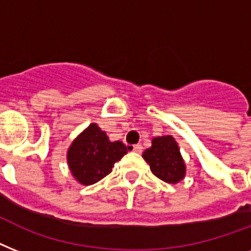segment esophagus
<instances>
[{
    "label": "esophagus",
    "instance_id": "34e87169",
    "mask_svg": "<svg viewBox=\"0 0 251 251\" xmlns=\"http://www.w3.org/2000/svg\"><path fill=\"white\" fill-rule=\"evenodd\" d=\"M142 150H143V147H142V145H134V146H133V151H134V152L141 153V152H142Z\"/></svg>",
    "mask_w": 251,
    "mask_h": 251
}]
</instances>
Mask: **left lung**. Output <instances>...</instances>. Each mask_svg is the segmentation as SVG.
I'll return each instance as SVG.
<instances>
[{
  "mask_svg": "<svg viewBox=\"0 0 251 251\" xmlns=\"http://www.w3.org/2000/svg\"><path fill=\"white\" fill-rule=\"evenodd\" d=\"M142 156L149 163L153 175L164 182L177 183L185 177L186 167L178 145L171 135L153 138L152 146Z\"/></svg>",
  "mask_w": 251,
  "mask_h": 251,
  "instance_id": "left-lung-1",
  "label": "left lung"
}]
</instances>
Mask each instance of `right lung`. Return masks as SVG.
I'll use <instances>...</instances> for the list:
<instances>
[{
    "instance_id": "obj_1",
    "label": "right lung",
    "mask_w": 251,
    "mask_h": 251,
    "mask_svg": "<svg viewBox=\"0 0 251 251\" xmlns=\"http://www.w3.org/2000/svg\"><path fill=\"white\" fill-rule=\"evenodd\" d=\"M127 150L122 142H110L105 131L91 124L69 147L68 164L74 178L87 186L109 175Z\"/></svg>"
}]
</instances>
